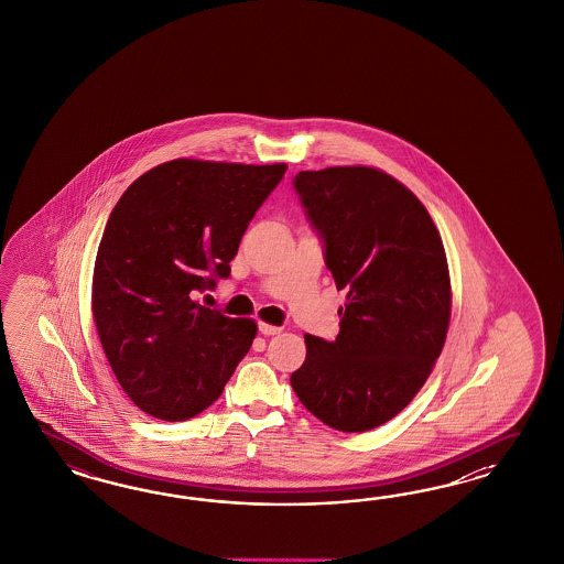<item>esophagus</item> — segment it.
Returning <instances> with one entry per match:
<instances>
[{
    "label": "esophagus",
    "instance_id": "34e87169",
    "mask_svg": "<svg viewBox=\"0 0 564 564\" xmlns=\"http://www.w3.org/2000/svg\"><path fill=\"white\" fill-rule=\"evenodd\" d=\"M258 330L262 333V335H276V333H281V326L267 325V323H260L258 325Z\"/></svg>",
    "mask_w": 564,
    "mask_h": 564
}]
</instances>
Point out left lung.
I'll return each mask as SVG.
<instances>
[{
	"label": "left lung",
	"mask_w": 564,
	"mask_h": 564,
	"mask_svg": "<svg viewBox=\"0 0 564 564\" xmlns=\"http://www.w3.org/2000/svg\"><path fill=\"white\" fill-rule=\"evenodd\" d=\"M293 188L347 291L335 341L306 335L291 387L341 432L382 426L424 387L451 321L443 239L413 192L372 167L300 171Z\"/></svg>",
	"instance_id": "8db88e82"
}]
</instances>
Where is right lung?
<instances>
[{"label":"right lung","mask_w":564,"mask_h":564,"mask_svg":"<svg viewBox=\"0 0 564 564\" xmlns=\"http://www.w3.org/2000/svg\"><path fill=\"white\" fill-rule=\"evenodd\" d=\"M288 165L175 159L140 175L105 225L93 274L102 351L134 405L182 422L213 405L257 337V323L196 293L229 262Z\"/></svg>","instance_id":"obj_1"}]
</instances>
